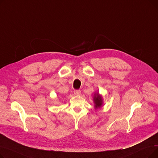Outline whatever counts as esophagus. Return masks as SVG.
<instances>
[{
	"label": "esophagus",
	"mask_w": 158,
	"mask_h": 158,
	"mask_svg": "<svg viewBox=\"0 0 158 158\" xmlns=\"http://www.w3.org/2000/svg\"><path fill=\"white\" fill-rule=\"evenodd\" d=\"M73 93H74V94L76 95H81V91L80 90H74V92H73Z\"/></svg>",
	"instance_id": "obj_1"
}]
</instances>
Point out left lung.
I'll list each match as a JSON object with an SVG mask.
<instances>
[{
  "mask_svg": "<svg viewBox=\"0 0 158 158\" xmlns=\"http://www.w3.org/2000/svg\"><path fill=\"white\" fill-rule=\"evenodd\" d=\"M93 101L94 103V107L95 110L101 108V107L103 106L102 96L98 92H97L94 94L93 97Z\"/></svg>",
  "mask_w": 158,
  "mask_h": 158,
  "instance_id": "8db88e82",
  "label": "left lung"
}]
</instances>
